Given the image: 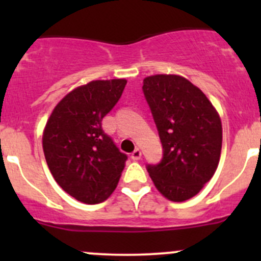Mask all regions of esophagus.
Segmentation results:
<instances>
[{
    "instance_id": "1",
    "label": "esophagus",
    "mask_w": 261,
    "mask_h": 261,
    "mask_svg": "<svg viewBox=\"0 0 261 261\" xmlns=\"http://www.w3.org/2000/svg\"><path fill=\"white\" fill-rule=\"evenodd\" d=\"M141 158V150L140 149H135L134 152L131 154V159L133 160H139Z\"/></svg>"
}]
</instances>
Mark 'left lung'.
<instances>
[{"label": "left lung", "mask_w": 261, "mask_h": 261, "mask_svg": "<svg viewBox=\"0 0 261 261\" xmlns=\"http://www.w3.org/2000/svg\"><path fill=\"white\" fill-rule=\"evenodd\" d=\"M143 91L164 150L162 162L147 165V172L165 198L184 202L198 194L217 169L220 115L206 94L181 75H149Z\"/></svg>", "instance_id": "left-lung-1"}]
</instances>
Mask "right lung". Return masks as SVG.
<instances>
[{
	"label": "right lung",
	"instance_id": "add662e5",
	"mask_svg": "<svg viewBox=\"0 0 261 261\" xmlns=\"http://www.w3.org/2000/svg\"><path fill=\"white\" fill-rule=\"evenodd\" d=\"M123 78L91 81L65 94L49 116L43 150L55 181L87 204L106 201L117 187L127 155L102 128L122 94Z\"/></svg>",
	"mask_w": 261,
	"mask_h": 261
}]
</instances>
